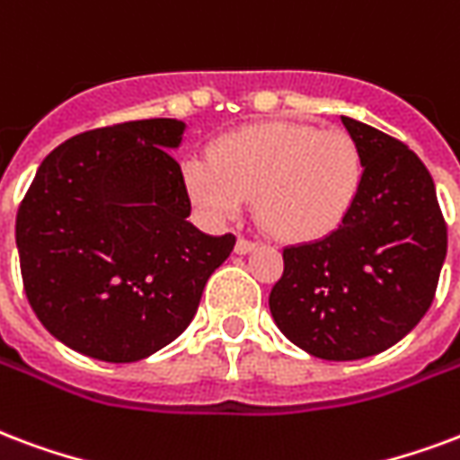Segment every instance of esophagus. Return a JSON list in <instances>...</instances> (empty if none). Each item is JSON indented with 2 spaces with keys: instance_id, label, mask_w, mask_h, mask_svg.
<instances>
[{
  "instance_id": "1",
  "label": "esophagus",
  "mask_w": 460,
  "mask_h": 460,
  "mask_svg": "<svg viewBox=\"0 0 460 460\" xmlns=\"http://www.w3.org/2000/svg\"><path fill=\"white\" fill-rule=\"evenodd\" d=\"M253 248H256V241L243 239V236H241V239L236 241V253H239V256H243V253H251Z\"/></svg>"
}]
</instances>
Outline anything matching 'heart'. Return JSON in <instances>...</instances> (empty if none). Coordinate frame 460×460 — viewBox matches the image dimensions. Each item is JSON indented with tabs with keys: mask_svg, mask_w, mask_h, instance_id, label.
Instances as JSON below:
<instances>
[{
	"mask_svg": "<svg viewBox=\"0 0 460 460\" xmlns=\"http://www.w3.org/2000/svg\"><path fill=\"white\" fill-rule=\"evenodd\" d=\"M363 155L343 131L312 124H258L224 136L212 158L182 165L190 202L212 221L246 209L256 195L258 219L285 241H314L349 219L363 190Z\"/></svg>",
	"mask_w": 460,
	"mask_h": 460,
	"instance_id": "b5f03b06",
	"label": "heart"
}]
</instances>
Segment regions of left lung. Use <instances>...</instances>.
I'll return each mask as SVG.
<instances>
[{
	"mask_svg": "<svg viewBox=\"0 0 460 460\" xmlns=\"http://www.w3.org/2000/svg\"><path fill=\"white\" fill-rule=\"evenodd\" d=\"M366 165L353 212L324 239L282 251L270 314L302 351L358 360L404 339L434 302L447 221L429 170L402 141L341 117Z\"/></svg>",
	"mask_w": 460,
	"mask_h": 460,
	"instance_id": "1",
	"label": "left lung"
}]
</instances>
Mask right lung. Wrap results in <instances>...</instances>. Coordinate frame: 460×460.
I'll list each match as a JSON object with an SVG mask.
<instances>
[{
  "instance_id": "obj_1",
  "label": "right lung",
  "mask_w": 460,
  "mask_h": 460,
  "mask_svg": "<svg viewBox=\"0 0 460 460\" xmlns=\"http://www.w3.org/2000/svg\"><path fill=\"white\" fill-rule=\"evenodd\" d=\"M178 119H141L67 138L40 163L16 214L23 290L67 349L134 363L192 322L236 236H207L178 161Z\"/></svg>"
}]
</instances>
